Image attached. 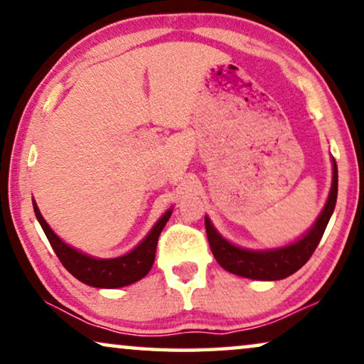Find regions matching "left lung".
<instances>
[{
  "label": "left lung",
  "mask_w": 364,
  "mask_h": 364,
  "mask_svg": "<svg viewBox=\"0 0 364 364\" xmlns=\"http://www.w3.org/2000/svg\"><path fill=\"white\" fill-rule=\"evenodd\" d=\"M331 162H333V178H331L328 200H326L322 213L318 215L312 228L296 243L272 247V250H245V247L235 246L230 241H226L215 230L210 218L205 217V230H207L210 250H212L218 264L228 272L236 274V276L257 279V281H279V279L289 277L291 274L299 271L314 255L335 210L336 193H338V169H336L333 157H331Z\"/></svg>",
  "instance_id": "1"
}]
</instances>
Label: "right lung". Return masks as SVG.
<instances>
[{
	"label": "right lung",
	"mask_w": 364,
	"mask_h": 364,
	"mask_svg": "<svg viewBox=\"0 0 364 364\" xmlns=\"http://www.w3.org/2000/svg\"><path fill=\"white\" fill-rule=\"evenodd\" d=\"M33 205L36 218H38L52 250L55 251L57 257H59L65 269L80 282L98 289L124 287L143 279L151 271L152 264H154L157 240H159L161 231L164 230L166 223L172 215V210H167L159 218V221L152 226V230L147 233L146 238L133 251H129L128 255L112 257V259H100V257L83 255V252L77 251L75 247L65 245L50 230V226L47 225V221L41 215L34 200Z\"/></svg>",
	"instance_id": "right-lung-1"
}]
</instances>
